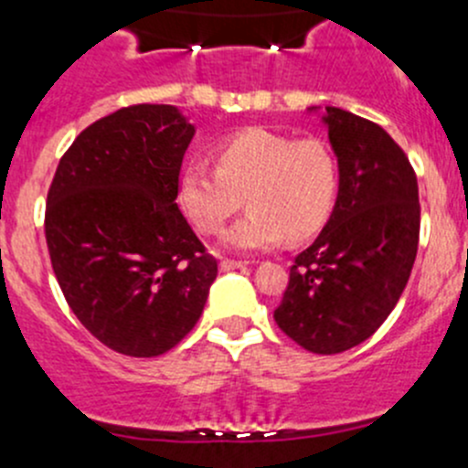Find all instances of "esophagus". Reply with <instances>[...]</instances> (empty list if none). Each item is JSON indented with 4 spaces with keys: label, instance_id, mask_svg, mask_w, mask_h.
Instances as JSON below:
<instances>
[{
    "label": "esophagus",
    "instance_id": "34e87169",
    "mask_svg": "<svg viewBox=\"0 0 468 468\" xmlns=\"http://www.w3.org/2000/svg\"><path fill=\"white\" fill-rule=\"evenodd\" d=\"M244 267H247V262H242V261H229V258H226V261H221V262H219V270H221V271L244 270Z\"/></svg>",
    "mask_w": 468,
    "mask_h": 468
}]
</instances>
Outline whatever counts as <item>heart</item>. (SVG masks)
Segmentation results:
<instances>
[{
	"label": "heart",
	"mask_w": 468,
	"mask_h": 468,
	"mask_svg": "<svg viewBox=\"0 0 468 468\" xmlns=\"http://www.w3.org/2000/svg\"><path fill=\"white\" fill-rule=\"evenodd\" d=\"M217 169L192 162L178 176V203L201 233L215 235L242 207L251 210L224 235L239 253L274 249L288 235L306 239L329 219L338 194V160L317 137L253 128L217 146Z\"/></svg>",
	"instance_id": "b5f03b06"
}]
</instances>
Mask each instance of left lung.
Masks as SVG:
<instances>
[{
  "label": "left lung",
  "mask_w": 468,
  "mask_h": 468,
  "mask_svg": "<svg viewBox=\"0 0 468 468\" xmlns=\"http://www.w3.org/2000/svg\"><path fill=\"white\" fill-rule=\"evenodd\" d=\"M322 123L338 157V198L294 258L274 320L308 352L338 355L396 308L419 251L420 206L405 151L378 123L338 107H326Z\"/></svg>",
  "instance_id": "8db88e82"
}]
</instances>
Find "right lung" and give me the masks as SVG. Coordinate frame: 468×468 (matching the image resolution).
<instances>
[{"label": "right lung", "instance_id": "add662e5", "mask_svg": "<svg viewBox=\"0 0 468 468\" xmlns=\"http://www.w3.org/2000/svg\"><path fill=\"white\" fill-rule=\"evenodd\" d=\"M194 133L174 104L123 107L80 133L49 185L45 239L63 297L121 355L176 347L217 279L176 203Z\"/></svg>", "mask_w": 468, "mask_h": 468}]
</instances>
